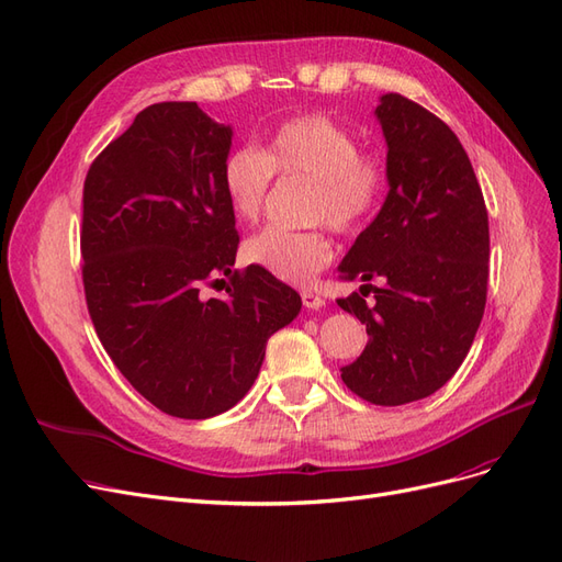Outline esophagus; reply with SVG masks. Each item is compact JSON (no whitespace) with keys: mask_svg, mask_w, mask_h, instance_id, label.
<instances>
[{"mask_svg":"<svg viewBox=\"0 0 562 562\" xmlns=\"http://www.w3.org/2000/svg\"><path fill=\"white\" fill-rule=\"evenodd\" d=\"M300 297H302V304L307 310H318V307H323V304H326V300H323L318 293L310 291V288H304V291L300 293Z\"/></svg>","mask_w":562,"mask_h":562,"instance_id":"1","label":"esophagus"}]
</instances>
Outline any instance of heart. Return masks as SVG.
<instances>
[{
  "label": "heart",
  "mask_w": 562,
  "mask_h": 562,
  "mask_svg": "<svg viewBox=\"0 0 562 562\" xmlns=\"http://www.w3.org/2000/svg\"><path fill=\"white\" fill-rule=\"evenodd\" d=\"M277 173L288 180H312L307 220L312 229L271 225L246 241L244 258L288 283H310L333 262L328 229L361 232L382 209L389 164L378 149L359 147L351 128L326 114H297L271 131L265 151L236 147L223 164V190L232 213L255 223L267 206Z\"/></svg>",
  "instance_id": "1"
}]
</instances>
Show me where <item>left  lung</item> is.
<instances>
[{"label": "left lung", "mask_w": 562, "mask_h": 562, "mask_svg": "<svg viewBox=\"0 0 562 562\" xmlns=\"http://www.w3.org/2000/svg\"><path fill=\"white\" fill-rule=\"evenodd\" d=\"M389 145V194L339 279L361 293L337 304L366 323L368 345L342 382L372 405L431 396L462 366L487 300V209L450 126L401 93L375 110ZM372 280H382L375 286ZM376 297L366 303L370 293Z\"/></svg>", "instance_id": "obj_1"}]
</instances>
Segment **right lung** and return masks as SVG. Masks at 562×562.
Instances as JSON below:
<instances>
[{
    "mask_svg": "<svg viewBox=\"0 0 562 562\" xmlns=\"http://www.w3.org/2000/svg\"><path fill=\"white\" fill-rule=\"evenodd\" d=\"M232 128L196 103H155L93 159L83 180L81 281L119 372L180 419L239 403L267 339L302 300L262 267L232 269L239 232L223 190ZM225 273V296L210 288Z\"/></svg>",
    "mask_w": 562,
    "mask_h": 562,
    "instance_id": "right-lung-1",
    "label": "right lung"
}]
</instances>
